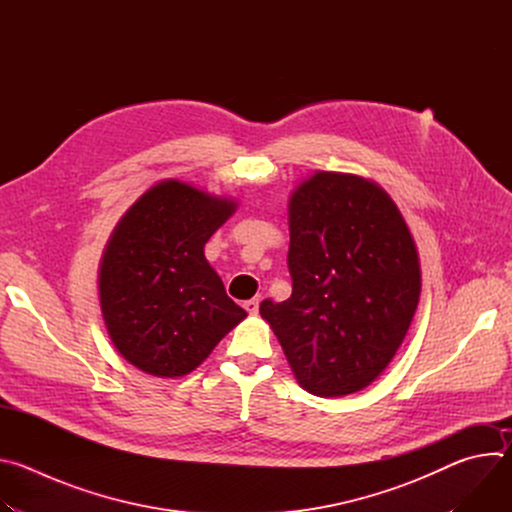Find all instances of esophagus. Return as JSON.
I'll use <instances>...</instances> for the list:
<instances>
[{
	"label": "esophagus",
	"mask_w": 512,
	"mask_h": 512,
	"mask_svg": "<svg viewBox=\"0 0 512 512\" xmlns=\"http://www.w3.org/2000/svg\"><path fill=\"white\" fill-rule=\"evenodd\" d=\"M259 304H261V300H259V298L247 300V302H245V310H247L251 316H255V314L259 312Z\"/></svg>",
	"instance_id": "esophagus-1"
}]
</instances>
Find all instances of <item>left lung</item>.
I'll list each match as a JSON object with an SVG mask.
<instances>
[{
    "mask_svg": "<svg viewBox=\"0 0 512 512\" xmlns=\"http://www.w3.org/2000/svg\"><path fill=\"white\" fill-rule=\"evenodd\" d=\"M291 296L261 302L291 373L316 397L369 387L397 354L421 294L419 253L373 180L314 172L289 196Z\"/></svg>",
    "mask_w": 512,
    "mask_h": 512,
    "instance_id": "1",
    "label": "left lung"
}]
</instances>
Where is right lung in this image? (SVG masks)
<instances>
[{"label":"right lung","instance_id":"1","mask_svg":"<svg viewBox=\"0 0 512 512\" xmlns=\"http://www.w3.org/2000/svg\"><path fill=\"white\" fill-rule=\"evenodd\" d=\"M235 210L231 198L170 178L113 229L99 267L101 314L117 352L139 371L184 377L247 318L204 257Z\"/></svg>","mask_w":512,"mask_h":512}]
</instances>
